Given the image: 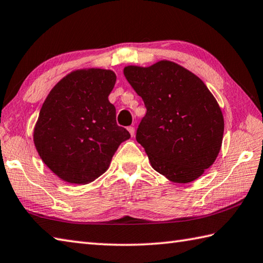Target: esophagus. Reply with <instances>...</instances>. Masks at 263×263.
I'll return each instance as SVG.
<instances>
[{"label":"esophagus","mask_w":263,"mask_h":263,"mask_svg":"<svg viewBox=\"0 0 263 263\" xmlns=\"http://www.w3.org/2000/svg\"><path fill=\"white\" fill-rule=\"evenodd\" d=\"M127 131L130 132V135H131V137H135V133H136V130H135V127L133 126H128L127 127Z\"/></svg>","instance_id":"obj_1"}]
</instances>
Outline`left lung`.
Segmentation results:
<instances>
[{"instance_id":"obj_1","label":"left lung","mask_w":263,"mask_h":263,"mask_svg":"<svg viewBox=\"0 0 263 263\" xmlns=\"http://www.w3.org/2000/svg\"><path fill=\"white\" fill-rule=\"evenodd\" d=\"M125 79L147 108L137 130L152 167L177 183L198 179L217 159L224 121L204 82L173 61L126 66Z\"/></svg>"}]
</instances>
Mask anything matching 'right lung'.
<instances>
[{
    "instance_id": "right-lung-1",
    "label": "right lung",
    "mask_w": 263,
    "mask_h": 263,
    "mask_svg": "<svg viewBox=\"0 0 263 263\" xmlns=\"http://www.w3.org/2000/svg\"><path fill=\"white\" fill-rule=\"evenodd\" d=\"M116 75L110 69L70 71L46 97L33 132L36 151L57 177L73 184L95 181L109 167L130 133L116 123L108 100Z\"/></svg>"
}]
</instances>
